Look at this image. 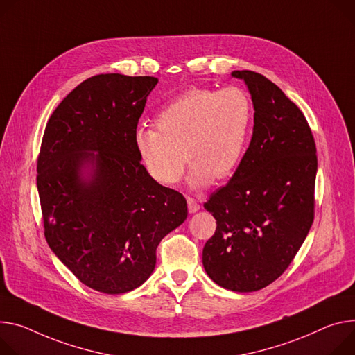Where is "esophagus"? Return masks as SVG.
I'll return each instance as SVG.
<instances>
[{
	"instance_id": "obj_1",
	"label": "esophagus",
	"mask_w": 355,
	"mask_h": 355,
	"mask_svg": "<svg viewBox=\"0 0 355 355\" xmlns=\"http://www.w3.org/2000/svg\"><path fill=\"white\" fill-rule=\"evenodd\" d=\"M187 204H188V211H189L191 214H194V212H197V211L201 209V205L198 204V201L194 200V198H191V197L187 198Z\"/></svg>"
}]
</instances>
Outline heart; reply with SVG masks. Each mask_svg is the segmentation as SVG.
<instances>
[{
    "instance_id": "1",
    "label": "heart",
    "mask_w": 355,
    "mask_h": 355,
    "mask_svg": "<svg viewBox=\"0 0 355 355\" xmlns=\"http://www.w3.org/2000/svg\"><path fill=\"white\" fill-rule=\"evenodd\" d=\"M249 120L250 102L243 90L192 87L157 113V130L139 128L135 146L146 171L157 182L178 184L187 161L191 185L202 188L234 173Z\"/></svg>"
}]
</instances>
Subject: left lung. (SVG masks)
<instances>
[{"mask_svg":"<svg viewBox=\"0 0 355 355\" xmlns=\"http://www.w3.org/2000/svg\"><path fill=\"white\" fill-rule=\"evenodd\" d=\"M252 96L250 144L230 182L204 208L216 230L202 250L208 276L232 292H256L288 268L314 219L315 143L302 110L268 78L235 71Z\"/></svg>","mask_w":355,"mask_h":355,"instance_id":"1","label":"left lung"}]
</instances>
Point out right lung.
I'll use <instances>...</instances> for the list:
<instances>
[{
  "mask_svg": "<svg viewBox=\"0 0 355 355\" xmlns=\"http://www.w3.org/2000/svg\"><path fill=\"white\" fill-rule=\"evenodd\" d=\"M157 82L120 73L83 80L53 110L41 143L45 239L83 284L106 295L141 286L155 268L158 243L188 214L184 196L150 177L135 146Z\"/></svg>",
  "mask_w": 355,
  "mask_h": 355,
  "instance_id": "1",
  "label": "right lung"
}]
</instances>
